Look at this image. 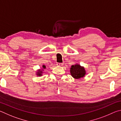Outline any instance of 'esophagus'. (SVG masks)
Wrapping results in <instances>:
<instances>
[{"mask_svg":"<svg viewBox=\"0 0 121 121\" xmlns=\"http://www.w3.org/2000/svg\"><path fill=\"white\" fill-rule=\"evenodd\" d=\"M63 65H64V63H57V65L58 66H63Z\"/></svg>","mask_w":121,"mask_h":121,"instance_id":"obj_1","label":"esophagus"}]
</instances>
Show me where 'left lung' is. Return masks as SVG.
I'll return each instance as SVG.
<instances>
[{
	"label": "left lung",
	"instance_id": "obj_1",
	"mask_svg": "<svg viewBox=\"0 0 121 121\" xmlns=\"http://www.w3.org/2000/svg\"><path fill=\"white\" fill-rule=\"evenodd\" d=\"M70 72L71 75L76 79L83 78L86 74L85 69L79 64L72 65L70 69Z\"/></svg>",
	"mask_w": 121,
	"mask_h": 121
}]
</instances>
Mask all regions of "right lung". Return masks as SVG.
<instances>
[{"instance_id":"right-lung-1","label":"right lung","mask_w":121,"mask_h":121,"mask_svg":"<svg viewBox=\"0 0 121 121\" xmlns=\"http://www.w3.org/2000/svg\"><path fill=\"white\" fill-rule=\"evenodd\" d=\"M42 67H43V69H46V66H44V65H43ZM37 75L38 76H41L42 74V69H39V70L37 72Z\"/></svg>"}]
</instances>
